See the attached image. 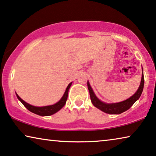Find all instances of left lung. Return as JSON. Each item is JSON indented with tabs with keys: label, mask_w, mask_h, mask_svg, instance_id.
<instances>
[{
	"label": "left lung",
	"mask_w": 156,
	"mask_h": 156,
	"mask_svg": "<svg viewBox=\"0 0 156 156\" xmlns=\"http://www.w3.org/2000/svg\"><path fill=\"white\" fill-rule=\"evenodd\" d=\"M144 77L143 68H142V76L141 83H140V85L136 92L131 97L128 98L127 100L122 101V102L115 103H106L98 99L97 96L95 95V93H94L93 90L91 87L90 85L89 81L87 80V87H88L90 96L91 102L93 103V105L95 107H97L98 109H100L101 111L104 112L107 114H111V115H119V114L128 110V109L134 104L136 101L139 100V98L141 97V93L144 90Z\"/></svg>",
	"instance_id": "left-lung-1"
}]
</instances>
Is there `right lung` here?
<instances>
[{
    "label": "right lung",
    "mask_w": 156,
    "mask_h": 156,
    "mask_svg": "<svg viewBox=\"0 0 156 156\" xmlns=\"http://www.w3.org/2000/svg\"><path fill=\"white\" fill-rule=\"evenodd\" d=\"M71 85H72V82L70 83L68 85L64 94H63L62 98H61V100H59L58 102H57L54 105H48V106H44V107L33 106V105L28 104V103L25 102L23 100H22L16 93H15V94H16L17 99L20 101V102L23 103L24 106H25L28 110L31 112L34 113L36 114V115H40V116H43V117L44 116H50L56 113L57 112H58L66 105V100L68 98V93H69V88L71 86Z\"/></svg>",
    "instance_id": "obj_1"
}]
</instances>
